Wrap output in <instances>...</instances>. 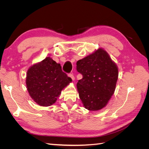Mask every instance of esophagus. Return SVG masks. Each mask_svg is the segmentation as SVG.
<instances>
[{
	"instance_id": "34e87169",
	"label": "esophagus",
	"mask_w": 149,
	"mask_h": 149,
	"mask_svg": "<svg viewBox=\"0 0 149 149\" xmlns=\"http://www.w3.org/2000/svg\"><path fill=\"white\" fill-rule=\"evenodd\" d=\"M68 76H69V77H70L73 81H74V76H73V74H68Z\"/></svg>"
}]
</instances>
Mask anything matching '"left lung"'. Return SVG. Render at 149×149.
<instances>
[{
    "label": "left lung",
    "instance_id": "1",
    "mask_svg": "<svg viewBox=\"0 0 149 149\" xmlns=\"http://www.w3.org/2000/svg\"><path fill=\"white\" fill-rule=\"evenodd\" d=\"M76 69L83 74L77 83L83 106L97 111L106 106L114 93L118 79V67L102 48L76 63Z\"/></svg>",
    "mask_w": 149,
    "mask_h": 149
}]
</instances>
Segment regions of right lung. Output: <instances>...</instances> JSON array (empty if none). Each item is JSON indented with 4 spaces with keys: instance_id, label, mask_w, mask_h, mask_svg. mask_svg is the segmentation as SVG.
<instances>
[{
    "instance_id": "obj_1",
    "label": "right lung",
    "mask_w": 149,
    "mask_h": 149,
    "mask_svg": "<svg viewBox=\"0 0 149 149\" xmlns=\"http://www.w3.org/2000/svg\"><path fill=\"white\" fill-rule=\"evenodd\" d=\"M72 81L62 71L60 63L47 56L27 70L26 86L29 95L40 106L55 104L61 91Z\"/></svg>"
}]
</instances>
